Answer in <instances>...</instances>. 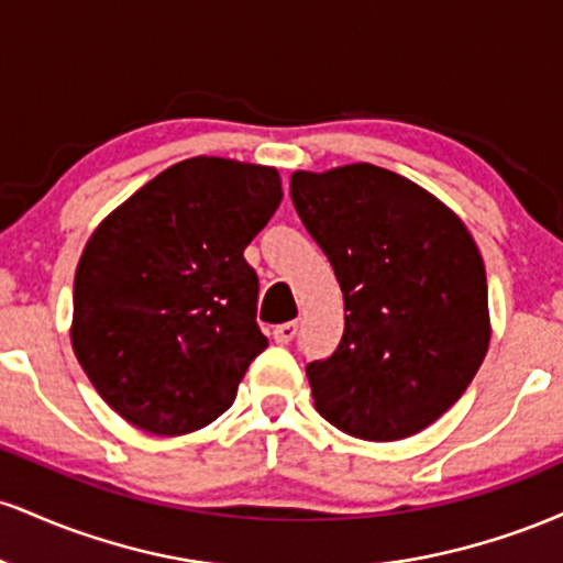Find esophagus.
<instances>
[{
	"instance_id": "34e87169",
	"label": "esophagus",
	"mask_w": 563,
	"mask_h": 563,
	"mask_svg": "<svg viewBox=\"0 0 563 563\" xmlns=\"http://www.w3.org/2000/svg\"><path fill=\"white\" fill-rule=\"evenodd\" d=\"M296 331H299V322H296V320L283 322V325H275L273 328V339L277 341V344H290V341H294Z\"/></svg>"
}]
</instances>
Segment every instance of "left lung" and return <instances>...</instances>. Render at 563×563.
<instances>
[{
  "instance_id": "left-lung-1",
  "label": "left lung",
  "mask_w": 563,
  "mask_h": 563,
  "mask_svg": "<svg viewBox=\"0 0 563 563\" xmlns=\"http://www.w3.org/2000/svg\"><path fill=\"white\" fill-rule=\"evenodd\" d=\"M290 200L344 294V335L307 365L314 407L367 442L423 431L489 346L487 273L455 211L373 164L290 174Z\"/></svg>"
}]
</instances>
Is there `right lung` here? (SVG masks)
Returning a JSON list of instances; mask_svg holds the SVG:
<instances>
[{"instance_id":"1","label":"right lung","mask_w":563,"mask_h":563,"mask_svg":"<svg viewBox=\"0 0 563 563\" xmlns=\"http://www.w3.org/2000/svg\"><path fill=\"white\" fill-rule=\"evenodd\" d=\"M280 198L275 166L196 156L142 185L89 235L70 344L126 423L183 437L232 405L267 349L260 277L243 251Z\"/></svg>"}]
</instances>
